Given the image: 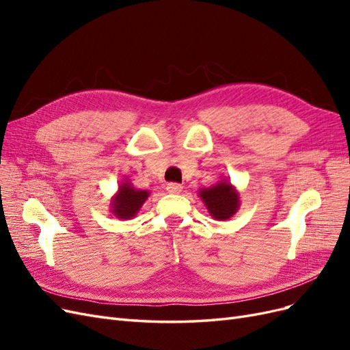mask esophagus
I'll return each instance as SVG.
<instances>
[{"label": "esophagus", "mask_w": 350, "mask_h": 350, "mask_svg": "<svg viewBox=\"0 0 350 350\" xmlns=\"http://www.w3.org/2000/svg\"><path fill=\"white\" fill-rule=\"evenodd\" d=\"M166 191L169 194H179V193L183 191V185L178 184V183H169L166 185Z\"/></svg>", "instance_id": "obj_1"}]
</instances>
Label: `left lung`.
Instances as JSON below:
<instances>
[{
  "mask_svg": "<svg viewBox=\"0 0 350 350\" xmlns=\"http://www.w3.org/2000/svg\"><path fill=\"white\" fill-rule=\"evenodd\" d=\"M200 197L206 203L208 213L217 220L232 217L239 206L238 193L229 183H220L211 188L201 189Z\"/></svg>",
  "mask_w": 350,
  "mask_h": 350,
  "instance_id": "obj_1",
  "label": "left lung"
}]
</instances>
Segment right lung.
<instances>
[{
  "instance_id": "1",
  "label": "right lung",
  "mask_w": 350,
  "mask_h": 350,
  "mask_svg": "<svg viewBox=\"0 0 350 350\" xmlns=\"http://www.w3.org/2000/svg\"><path fill=\"white\" fill-rule=\"evenodd\" d=\"M149 193L143 189H134L129 183H124L120 187V191L113 197L112 211L120 219H130L140 210Z\"/></svg>"
}]
</instances>
